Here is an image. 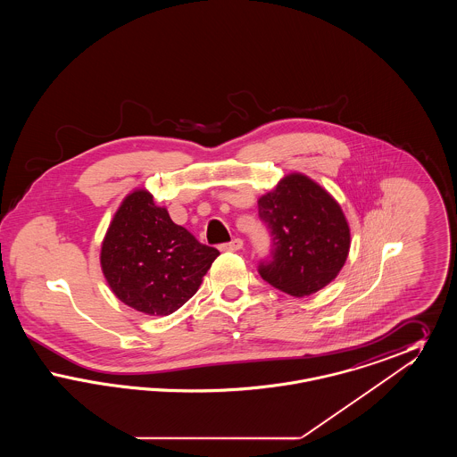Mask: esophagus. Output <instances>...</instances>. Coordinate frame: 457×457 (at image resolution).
Returning a JSON list of instances; mask_svg holds the SVG:
<instances>
[{
  "label": "esophagus",
  "instance_id": "obj_1",
  "mask_svg": "<svg viewBox=\"0 0 457 457\" xmlns=\"http://www.w3.org/2000/svg\"><path fill=\"white\" fill-rule=\"evenodd\" d=\"M241 246H243V241L239 238H235L231 239V241H228V243H222L219 248H220L222 252H238Z\"/></svg>",
  "mask_w": 457,
  "mask_h": 457
}]
</instances>
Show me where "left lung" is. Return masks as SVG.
Returning a JSON list of instances; mask_svg holds the SVG:
<instances>
[{"label":"left lung","instance_id":"left-lung-1","mask_svg":"<svg viewBox=\"0 0 457 457\" xmlns=\"http://www.w3.org/2000/svg\"><path fill=\"white\" fill-rule=\"evenodd\" d=\"M270 252L259 262L263 281L291 296L330 283L349 252V226L339 204L303 174H289L259 200Z\"/></svg>","mask_w":457,"mask_h":457}]
</instances>
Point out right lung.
I'll return each instance as SVG.
<instances>
[{
    "instance_id": "1",
    "label": "right lung",
    "mask_w": 457,
    "mask_h": 457,
    "mask_svg": "<svg viewBox=\"0 0 457 457\" xmlns=\"http://www.w3.org/2000/svg\"><path fill=\"white\" fill-rule=\"evenodd\" d=\"M219 250L174 224L153 195L127 196L109 224L101 265L112 293L147 315H170L187 303Z\"/></svg>"
}]
</instances>
